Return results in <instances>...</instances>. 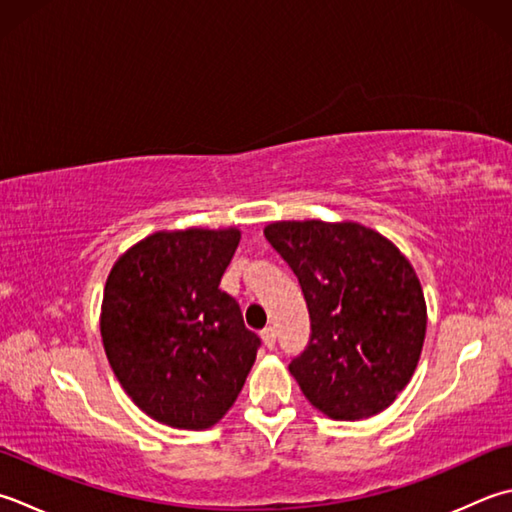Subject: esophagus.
Listing matches in <instances>:
<instances>
[{
  "instance_id": "obj_1",
  "label": "esophagus",
  "mask_w": 512,
  "mask_h": 512,
  "mask_svg": "<svg viewBox=\"0 0 512 512\" xmlns=\"http://www.w3.org/2000/svg\"><path fill=\"white\" fill-rule=\"evenodd\" d=\"M262 342H264V346L268 348V350H273L275 348V328H264L262 330Z\"/></svg>"
}]
</instances>
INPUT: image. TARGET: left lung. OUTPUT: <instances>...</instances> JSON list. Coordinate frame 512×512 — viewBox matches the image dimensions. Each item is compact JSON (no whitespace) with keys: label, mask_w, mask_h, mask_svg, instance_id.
Segmentation results:
<instances>
[{"label":"left lung","mask_w":512,"mask_h":512,"mask_svg":"<svg viewBox=\"0 0 512 512\" xmlns=\"http://www.w3.org/2000/svg\"><path fill=\"white\" fill-rule=\"evenodd\" d=\"M264 235L297 275L310 339L288 370L330 419H366L395 402L426 337L424 290L384 235L355 222H275Z\"/></svg>","instance_id":"obj_1"}]
</instances>
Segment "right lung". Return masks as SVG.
<instances>
[{
	"label": "right lung",
	"mask_w": 512,
	"mask_h": 512,
	"mask_svg": "<svg viewBox=\"0 0 512 512\" xmlns=\"http://www.w3.org/2000/svg\"><path fill=\"white\" fill-rule=\"evenodd\" d=\"M237 228L159 230L117 259L106 279L102 342L126 395L166 426L202 430L235 404L259 337L219 290Z\"/></svg>",
	"instance_id": "1"
}]
</instances>
